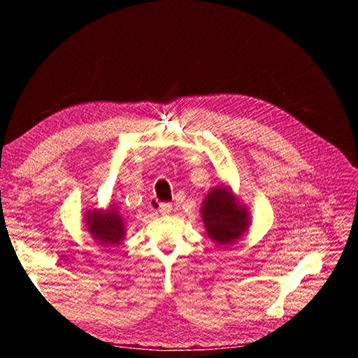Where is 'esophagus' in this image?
Returning a JSON list of instances; mask_svg holds the SVG:
<instances>
[{
  "label": "esophagus",
  "instance_id": "esophagus-1",
  "mask_svg": "<svg viewBox=\"0 0 358 358\" xmlns=\"http://www.w3.org/2000/svg\"><path fill=\"white\" fill-rule=\"evenodd\" d=\"M171 204L170 203H159V208H158V210H159V213L161 215H169L170 212H171Z\"/></svg>",
  "mask_w": 358,
  "mask_h": 358
}]
</instances>
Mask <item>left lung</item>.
<instances>
[{
	"mask_svg": "<svg viewBox=\"0 0 358 358\" xmlns=\"http://www.w3.org/2000/svg\"><path fill=\"white\" fill-rule=\"evenodd\" d=\"M201 222L209 239L222 248H229L248 233L251 212L241 203L229 185L213 187L201 203Z\"/></svg>",
	"mask_w": 358,
	"mask_h": 358,
	"instance_id": "obj_1",
	"label": "left lung"
}]
</instances>
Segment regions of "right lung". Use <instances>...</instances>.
<instances>
[{
    "instance_id": "obj_1",
    "label": "right lung",
    "mask_w": 358,
    "mask_h": 358,
    "mask_svg": "<svg viewBox=\"0 0 358 358\" xmlns=\"http://www.w3.org/2000/svg\"><path fill=\"white\" fill-rule=\"evenodd\" d=\"M85 229L92 239L106 248L121 245L127 234V221L117 206L85 212Z\"/></svg>"
}]
</instances>
